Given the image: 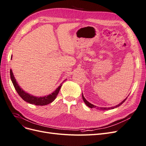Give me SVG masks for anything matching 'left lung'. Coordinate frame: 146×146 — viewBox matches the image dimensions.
Here are the masks:
<instances>
[{
	"instance_id": "left-lung-1",
	"label": "left lung",
	"mask_w": 146,
	"mask_h": 146,
	"mask_svg": "<svg viewBox=\"0 0 146 146\" xmlns=\"http://www.w3.org/2000/svg\"><path fill=\"white\" fill-rule=\"evenodd\" d=\"M82 98H83V101H84V102L85 103V104L88 106V107H89L90 108H97V109H98V110H110V109H114V108H117V107H119V106H120L121 105H122L123 102H124L126 100V99H127V98L125 99H124L123 100L121 103H120L119 104H118V105H117L116 106H115V107H109V108H107V107H105V108H103V107H96V106H95V105H92V104H90L89 102H88L85 99V98H84V96H83V94H82Z\"/></svg>"
}]
</instances>
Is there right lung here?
<instances>
[{"mask_svg":"<svg viewBox=\"0 0 146 146\" xmlns=\"http://www.w3.org/2000/svg\"><path fill=\"white\" fill-rule=\"evenodd\" d=\"M10 77L15 90H16L17 92L18 93V94L19 95L21 98L24 101L27 102L31 104H34L35 105L43 106V105H46L47 104H49L51 102H52L55 99L56 96L58 94L61 86H62V84H61L60 86H59L58 88H57L56 90L54 92H52L51 94L48 95L47 96L39 97L38 98V97H35L27 93V92H25L24 91H23V90L22 89V88L19 87L18 84H17L16 82V80L14 76H13L11 69H10Z\"/></svg>","mask_w":146,"mask_h":146,"instance_id":"add662e5","label":"right lung"}]
</instances>
